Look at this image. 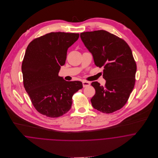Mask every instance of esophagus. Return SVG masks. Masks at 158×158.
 <instances>
[{"instance_id": "esophagus-1", "label": "esophagus", "mask_w": 158, "mask_h": 158, "mask_svg": "<svg viewBox=\"0 0 158 158\" xmlns=\"http://www.w3.org/2000/svg\"><path fill=\"white\" fill-rule=\"evenodd\" d=\"M90 82H89V81H83V86L84 88H85V87H88V86H90Z\"/></svg>"}]
</instances>
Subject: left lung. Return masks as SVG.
Wrapping results in <instances>:
<instances>
[{"label": "left lung", "mask_w": 158, "mask_h": 158, "mask_svg": "<svg viewBox=\"0 0 158 158\" xmlns=\"http://www.w3.org/2000/svg\"><path fill=\"white\" fill-rule=\"evenodd\" d=\"M80 37L95 64L104 68L105 86L97 81L91 83L95 90L90 100L92 106L106 114L121 109L135 85L137 66L130 47L123 40L103 30L81 33Z\"/></svg>", "instance_id": "left-lung-1"}]
</instances>
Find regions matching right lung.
<instances>
[{
  "mask_svg": "<svg viewBox=\"0 0 158 158\" xmlns=\"http://www.w3.org/2000/svg\"><path fill=\"white\" fill-rule=\"evenodd\" d=\"M79 35L51 32L33 40L26 49L22 63L23 86L35 108L47 117H58L68 113L73 95L83 88L81 81H67L58 76L68 48Z\"/></svg>",
  "mask_w": 158,
  "mask_h": 158,
  "instance_id": "add662e5",
  "label": "right lung"
}]
</instances>
